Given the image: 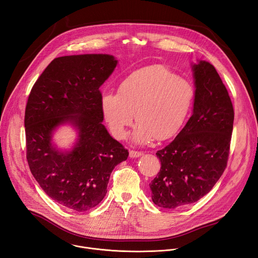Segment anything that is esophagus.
Here are the masks:
<instances>
[{
    "label": "esophagus",
    "mask_w": 258,
    "mask_h": 258,
    "mask_svg": "<svg viewBox=\"0 0 258 258\" xmlns=\"http://www.w3.org/2000/svg\"><path fill=\"white\" fill-rule=\"evenodd\" d=\"M142 156L141 151H136V150H130V158H139Z\"/></svg>",
    "instance_id": "esophagus-1"
}]
</instances>
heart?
Returning <instances> with one entry per match:
<instances>
[{
    "label": "heart",
    "instance_id": "heart-1",
    "mask_svg": "<svg viewBox=\"0 0 258 258\" xmlns=\"http://www.w3.org/2000/svg\"><path fill=\"white\" fill-rule=\"evenodd\" d=\"M195 96L190 81L162 65L132 73L118 86L117 94L101 96V110L111 133L124 139L134 114L138 121L133 140L147 144L154 138L166 140L183 124Z\"/></svg>",
    "mask_w": 258,
    "mask_h": 258
}]
</instances>
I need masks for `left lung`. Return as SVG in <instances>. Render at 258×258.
I'll use <instances>...</instances> for the list:
<instances>
[{"instance_id":"1","label":"left lung","mask_w":258,"mask_h":258,"mask_svg":"<svg viewBox=\"0 0 258 258\" xmlns=\"http://www.w3.org/2000/svg\"><path fill=\"white\" fill-rule=\"evenodd\" d=\"M193 113L175 139L156 154L161 170L150 182L151 199L164 209H178L207 195L227 165L234 112L216 68L208 61L191 65Z\"/></svg>"}]
</instances>
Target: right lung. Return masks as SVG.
<instances>
[{
	"instance_id": "add662e5",
	"label": "right lung",
	"mask_w": 258,
	"mask_h": 258,
	"mask_svg": "<svg viewBox=\"0 0 258 258\" xmlns=\"http://www.w3.org/2000/svg\"><path fill=\"white\" fill-rule=\"evenodd\" d=\"M118 61L85 54L54 59L34 84L25 113L27 160L45 194L62 207L88 211L104 199L113 169L128 151L102 124L100 86ZM77 132L71 150H59L52 136L61 125Z\"/></svg>"
}]
</instances>
